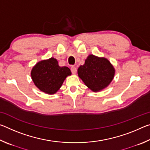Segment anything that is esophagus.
<instances>
[{
	"label": "esophagus",
	"mask_w": 150,
	"mask_h": 150,
	"mask_svg": "<svg viewBox=\"0 0 150 150\" xmlns=\"http://www.w3.org/2000/svg\"><path fill=\"white\" fill-rule=\"evenodd\" d=\"M71 71L73 74H75L76 72H77V68H76L75 66H71Z\"/></svg>",
	"instance_id": "1"
}]
</instances>
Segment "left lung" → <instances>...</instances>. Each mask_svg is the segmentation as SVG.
<instances>
[{
  "instance_id": "obj_1",
  "label": "left lung",
  "mask_w": 150,
  "mask_h": 150,
  "mask_svg": "<svg viewBox=\"0 0 150 150\" xmlns=\"http://www.w3.org/2000/svg\"><path fill=\"white\" fill-rule=\"evenodd\" d=\"M77 72L85 84L94 92H97L110 84L115 71L108 59L90 55Z\"/></svg>"
}]
</instances>
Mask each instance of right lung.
Returning a JSON list of instances; mask_svg holds the SVG:
<instances>
[{
  "instance_id": "right-lung-1",
  "label": "right lung",
  "mask_w": 150,
  "mask_h": 150,
  "mask_svg": "<svg viewBox=\"0 0 150 150\" xmlns=\"http://www.w3.org/2000/svg\"><path fill=\"white\" fill-rule=\"evenodd\" d=\"M71 74L67 67H60L57 59L50 58L37 63L31 71L35 85L47 94H54L62 87L67 76Z\"/></svg>"
}]
</instances>
